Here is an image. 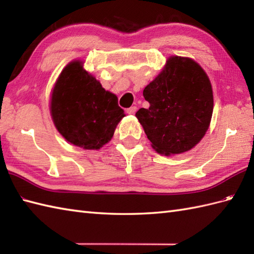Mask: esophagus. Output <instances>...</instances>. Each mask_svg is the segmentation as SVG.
<instances>
[{"mask_svg": "<svg viewBox=\"0 0 254 254\" xmlns=\"http://www.w3.org/2000/svg\"><path fill=\"white\" fill-rule=\"evenodd\" d=\"M136 110H137V107L136 106H133L131 108H128V109L127 110V112L128 113V115H134V113L136 112Z\"/></svg>", "mask_w": 254, "mask_h": 254, "instance_id": "1", "label": "esophagus"}]
</instances>
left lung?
Returning a JSON list of instances; mask_svg holds the SVG:
<instances>
[{
    "label": "left lung",
    "mask_w": 254,
    "mask_h": 254,
    "mask_svg": "<svg viewBox=\"0 0 254 254\" xmlns=\"http://www.w3.org/2000/svg\"><path fill=\"white\" fill-rule=\"evenodd\" d=\"M143 96L149 108H141L135 116L157 153H185L205 135L213 113V90L196 62L171 57Z\"/></svg>",
    "instance_id": "obj_1"
}]
</instances>
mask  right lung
I'll return each instance as SVG.
<instances>
[{
    "label": "right lung",
    "mask_w": 254,
    "mask_h": 254,
    "mask_svg": "<svg viewBox=\"0 0 254 254\" xmlns=\"http://www.w3.org/2000/svg\"><path fill=\"white\" fill-rule=\"evenodd\" d=\"M51 116L62 136L85 149H99L124 117L118 98L74 61L63 69L51 98Z\"/></svg>",
    "instance_id": "obj_1"
}]
</instances>
